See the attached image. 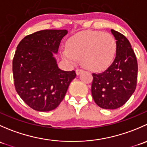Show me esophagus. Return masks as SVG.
I'll use <instances>...</instances> for the list:
<instances>
[{
	"label": "esophagus",
	"mask_w": 147,
	"mask_h": 147,
	"mask_svg": "<svg viewBox=\"0 0 147 147\" xmlns=\"http://www.w3.org/2000/svg\"><path fill=\"white\" fill-rule=\"evenodd\" d=\"M82 72H83L82 69H76V74H77V75H80V74L82 73Z\"/></svg>",
	"instance_id": "34e87169"
}]
</instances>
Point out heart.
Masks as SVG:
<instances>
[{
    "mask_svg": "<svg viewBox=\"0 0 147 147\" xmlns=\"http://www.w3.org/2000/svg\"><path fill=\"white\" fill-rule=\"evenodd\" d=\"M117 44L115 37L101 31L87 30L71 37L67 47L62 48L63 60L76 65L79 58L83 65L94 72H100L109 67L116 56Z\"/></svg>",
    "mask_w": 147,
    "mask_h": 147,
    "instance_id": "heart-1",
    "label": "heart"
}]
</instances>
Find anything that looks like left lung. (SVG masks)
I'll return each instance as SVG.
<instances>
[{
	"label": "left lung",
	"instance_id": "1",
	"mask_svg": "<svg viewBox=\"0 0 147 147\" xmlns=\"http://www.w3.org/2000/svg\"><path fill=\"white\" fill-rule=\"evenodd\" d=\"M111 32L117 44L115 60L105 72L92 74L91 87L94 101L106 109L124 105L135 91L137 80V60L129 41L115 30Z\"/></svg>",
	"mask_w": 147,
	"mask_h": 147
}]
</instances>
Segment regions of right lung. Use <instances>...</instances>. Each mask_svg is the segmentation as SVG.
<instances>
[{"label":"right lung","instance_id":"obj_1","mask_svg":"<svg viewBox=\"0 0 147 147\" xmlns=\"http://www.w3.org/2000/svg\"><path fill=\"white\" fill-rule=\"evenodd\" d=\"M67 30H44L25 37L16 49L13 60L16 90L30 107L48 112L64 99L75 71L59 68L54 54Z\"/></svg>","mask_w":147,"mask_h":147}]
</instances>
